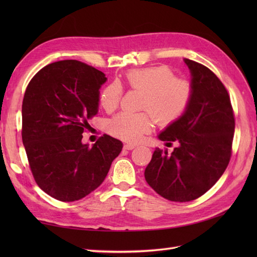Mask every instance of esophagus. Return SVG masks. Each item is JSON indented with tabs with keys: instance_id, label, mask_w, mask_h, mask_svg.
<instances>
[{
	"instance_id": "1",
	"label": "esophagus",
	"mask_w": 257,
	"mask_h": 257,
	"mask_svg": "<svg viewBox=\"0 0 257 257\" xmlns=\"http://www.w3.org/2000/svg\"><path fill=\"white\" fill-rule=\"evenodd\" d=\"M123 148L125 150H133L134 148H136V145H133V144H124L123 145Z\"/></svg>"
}]
</instances>
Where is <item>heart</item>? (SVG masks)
Wrapping results in <instances>:
<instances>
[{
    "mask_svg": "<svg viewBox=\"0 0 257 257\" xmlns=\"http://www.w3.org/2000/svg\"><path fill=\"white\" fill-rule=\"evenodd\" d=\"M128 88L143 92L137 113L121 112L108 123V130L114 137L127 143H138L144 135L151 132L154 118L160 125L178 121L187 112L193 99L191 81L176 77L168 66H152L133 69L124 76ZM122 98V88L117 83L107 85L99 95V103L107 112L118 108Z\"/></svg>",
    "mask_w": 257,
    "mask_h": 257,
    "instance_id": "heart-1",
    "label": "heart"
}]
</instances>
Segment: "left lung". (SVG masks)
Wrapping results in <instances>:
<instances>
[{
    "instance_id": "8db88e82",
    "label": "left lung",
    "mask_w": 257,
    "mask_h": 257,
    "mask_svg": "<svg viewBox=\"0 0 257 257\" xmlns=\"http://www.w3.org/2000/svg\"><path fill=\"white\" fill-rule=\"evenodd\" d=\"M192 76L193 99L178 121L159 135L171 155L157 148L145 170L146 181L158 194L189 202L209 191L224 173L232 156L235 119L230 95L219 77L204 65L185 58Z\"/></svg>"
}]
</instances>
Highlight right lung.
<instances>
[{"label": "right lung", "instance_id": "add662e5", "mask_svg": "<svg viewBox=\"0 0 257 257\" xmlns=\"http://www.w3.org/2000/svg\"><path fill=\"white\" fill-rule=\"evenodd\" d=\"M100 70L75 59L43 67L26 87L22 105V140L35 182L52 198H85L105 180L122 143L103 135L89 147L81 143L96 116Z\"/></svg>", "mask_w": 257, "mask_h": 257}]
</instances>
